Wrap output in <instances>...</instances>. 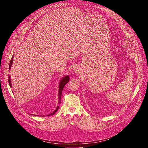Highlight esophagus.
I'll use <instances>...</instances> for the list:
<instances>
[{
  "mask_svg": "<svg viewBox=\"0 0 148 148\" xmlns=\"http://www.w3.org/2000/svg\"><path fill=\"white\" fill-rule=\"evenodd\" d=\"M75 72H76L77 73L78 72V70L77 69H75Z\"/></svg>",
  "mask_w": 148,
  "mask_h": 148,
  "instance_id": "1",
  "label": "esophagus"
}]
</instances>
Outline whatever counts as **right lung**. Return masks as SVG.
<instances>
[{"instance_id":"right-lung-1","label":"right lung","mask_w":148,"mask_h":148,"mask_svg":"<svg viewBox=\"0 0 148 148\" xmlns=\"http://www.w3.org/2000/svg\"><path fill=\"white\" fill-rule=\"evenodd\" d=\"M13 56H12L11 60H10V63H9V69L10 70V68H11V66L12 65V63H13ZM70 80V77L69 75H67L64 77H63L62 80L60 81V84H59V90H58V104H60L61 103V94H62V91L63 90V88H64V87L66 85V84ZM8 82H9V86L10 87H12V84H11V79H10V76H9V78H8ZM59 108V106H57V108L56 109V110L51 114L47 115V116H50V115H53L56 112V111L58 110Z\"/></svg>"}]
</instances>
